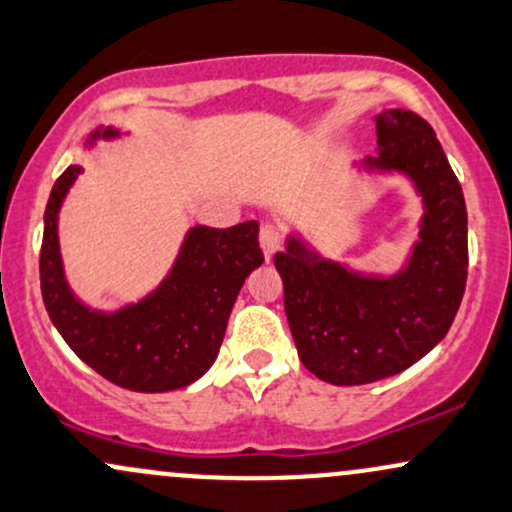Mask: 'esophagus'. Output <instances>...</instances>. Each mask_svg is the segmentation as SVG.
Segmentation results:
<instances>
[{"instance_id": "34e87169", "label": "esophagus", "mask_w": 512, "mask_h": 512, "mask_svg": "<svg viewBox=\"0 0 512 512\" xmlns=\"http://www.w3.org/2000/svg\"><path fill=\"white\" fill-rule=\"evenodd\" d=\"M258 239H261V249L266 251L268 258H271L280 246H283V229H280L278 224L266 222L261 224V234H258Z\"/></svg>"}]
</instances>
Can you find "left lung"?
Masks as SVG:
<instances>
[{
    "label": "left lung",
    "instance_id": "8db88e82",
    "mask_svg": "<svg viewBox=\"0 0 512 512\" xmlns=\"http://www.w3.org/2000/svg\"><path fill=\"white\" fill-rule=\"evenodd\" d=\"M378 156L425 197L420 241L400 276H354L290 239L273 256L283 278L290 332L307 371L334 386L395 376L434 349L452 327L469 273L464 192L432 126L410 109L376 119Z\"/></svg>",
    "mask_w": 512,
    "mask_h": 512
}]
</instances>
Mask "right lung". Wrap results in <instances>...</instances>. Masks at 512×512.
Instances as JSON below:
<instances>
[{
    "instance_id": "obj_1",
    "label": "right lung",
    "mask_w": 512,
    "mask_h": 512,
    "mask_svg": "<svg viewBox=\"0 0 512 512\" xmlns=\"http://www.w3.org/2000/svg\"><path fill=\"white\" fill-rule=\"evenodd\" d=\"M78 173L80 166L63 170L43 214L38 271L48 317L70 349L117 386L139 393L190 386L217 359L236 295L263 263L258 222L195 227L151 298L117 315H97L73 298L58 254V210Z\"/></svg>"
}]
</instances>
